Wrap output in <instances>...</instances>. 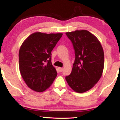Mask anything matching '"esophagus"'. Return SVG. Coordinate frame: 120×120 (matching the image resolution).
I'll return each mask as SVG.
<instances>
[{"label": "esophagus", "instance_id": "1", "mask_svg": "<svg viewBox=\"0 0 120 120\" xmlns=\"http://www.w3.org/2000/svg\"><path fill=\"white\" fill-rule=\"evenodd\" d=\"M59 71H60V72H61V71H63V68H59Z\"/></svg>", "mask_w": 120, "mask_h": 120}]
</instances>
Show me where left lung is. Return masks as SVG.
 Segmentation results:
<instances>
[{"label": "left lung", "instance_id": "8db88e82", "mask_svg": "<svg viewBox=\"0 0 120 120\" xmlns=\"http://www.w3.org/2000/svg\"><path fill=\"white\" fill-rule=\"evenodd\" d=\"M75 52V60L67 83L74 91L85 93L98 82L104 69V55L98 38L86 30L66 33Z\"/></svg>", "mask_w": 120, "mask_h": 120}]
</instances>
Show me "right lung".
<instances>
[{"label":"right lung","mask_w":120,"mask_h":120,"mask_svg":"<svg viewBox=\"0 0 120 120\" xmlns=\"http://www.w3.org/2000/svg\"><path fill=\"white\" fill-rule=\"evenodd\" d=\"M63 34L36 32L25 40L19 51V69L27 86L37 92L46 90L57 76L51 51Z\"/></svg>","instance_id":"right-lung-1"}]
</instances>
